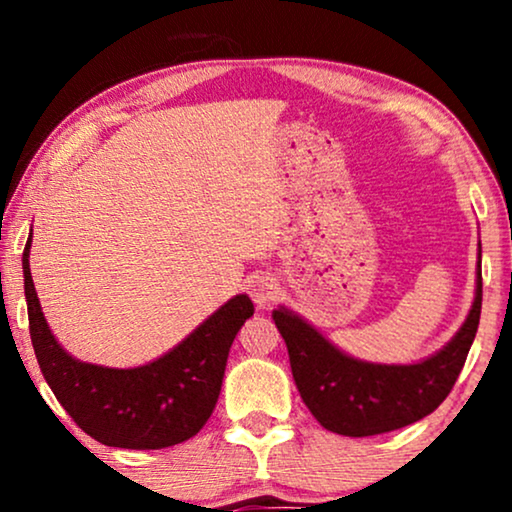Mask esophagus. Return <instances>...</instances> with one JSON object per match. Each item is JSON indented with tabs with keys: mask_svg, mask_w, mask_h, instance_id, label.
<instances>
[{
	"mask_svg": "<svg viewBox=\"0 0 512 512\" xmlns=\"http://www.w3.org/2000/svg\"><path fill=\"white\" fill-rule=\"evenodd\" d=\"M249 293L258 307H265L277 298L279 284L272 275H254L249 279Z\"/></svg>",
	"mask_w": 512,
	"mask_h": 512,
	"instance_id": "34e87169",
	"label": "esophagus"
}]
</instances>
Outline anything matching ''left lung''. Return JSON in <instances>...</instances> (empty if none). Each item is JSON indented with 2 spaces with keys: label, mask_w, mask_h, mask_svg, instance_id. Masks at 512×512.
Listing matches in <instances>:
<instances>
[{
  "label": "left lung",
  "mask_w": 512,
  "mask_h": 512,
  "mask_svg": "<svg viewBox=\"0 0 512 512\" xmlns=\"http://www.w3.org/2000/svg\"><path fill=\"white\" fill-rule=\"evenodd\" d=\"M480 310L478 261L475 300L464 326L440 352L410 366L352 359L286 307H277L272 319L289 349L296 387L317 422L340 436L363 438L419 422L445 401L478 333Z\"/></svg>",
  "instance_id": "1"
}]
</instances>
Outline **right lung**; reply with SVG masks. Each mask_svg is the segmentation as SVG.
Returning <instances> with one entry per match:
<instances>
[{
  "mask_svg": "<svg viewBox=\"0 0 512 512\" xmlns=\"http://www.w3.org/2000/svg\"><path fill=\"white\" fill-rule=\"evenodd\" d=\"M32 233L23 275L32 347L48 387L76 426L97 443L160 450L193 438L221 394L230 345L254 314L249 296L230 298L172 352L139 368H104L69 356L41 312L30 272Z\"/></svg>",
  "mask_w": 512,
  "mask_h": 512,
  "instance_id": "1",
  "label": "right lung"
}]
</instances>
